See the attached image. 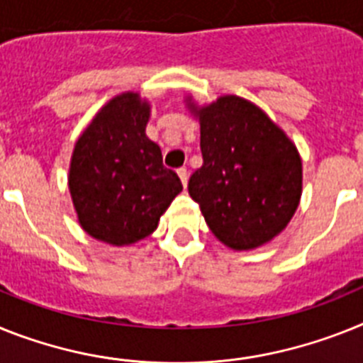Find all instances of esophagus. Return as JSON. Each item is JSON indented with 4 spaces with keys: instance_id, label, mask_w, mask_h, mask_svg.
<instances>
[{
    "instance_id": "obj_1",
    "label": "esophagus",
    "mask_w": 363,
    "mask_h": 363,
    "mask_svg": "<svg viewBox=\"0 0 363 363\" xmlns=\"http://www.w3.org/2000/svg\"><path fill=\"white\" fill-rule=\"evenodd\" d=\"M177 173H179V177H181L182 184L186 186V184H188V169H186V167H179V169H177Z\"/></svg>"
}]
</instances>
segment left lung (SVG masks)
I'll return each mask as SVG.
<instances>
[{
  "label": "left lung",
  "instance_id": "left-lung-1",
  "mask_svg": "<svg viewBox=\"0 0 363 363\" xmlns=\"http://www.w3.org/2000/svg\"><path fill=\"white\" fill-rule=\"evenodd\" d=\"M186 106L201 125L203 166L188 191L206 225L234 251H249L279 236L303 194V160L284 130L255 103L221 96Z\"/></svg>",
  "mask_w": 363,
  "mask_h": 363
}]
</instances>
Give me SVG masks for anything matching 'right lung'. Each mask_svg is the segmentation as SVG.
<instances>
[{
    "mask_svg": "<svg viewBox=\"0 0 363 363\" xmlns=\"http://www.w3.org/2000/svg\"><path fill=\"white\" fill-rule=\"evenodd\" d=\"M151 105L136 92L112 97L79 136L68 188L79 225L92 238L123 247L144 240L182 191L147 138Z\"/></svg>",
    "mask_w": 363,
    "mask_h": 363,
    "instance_id": "obj_1",
    "label": "right lung"
}]
</instances>
